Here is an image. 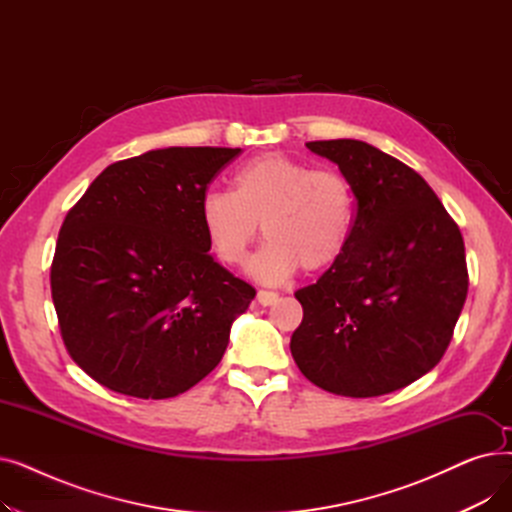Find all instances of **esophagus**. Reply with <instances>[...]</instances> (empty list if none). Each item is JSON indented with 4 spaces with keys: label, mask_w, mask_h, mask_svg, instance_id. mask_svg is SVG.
<instances>
[{
    "label": "esophagus",
    "mask_w": 512,
    "mask_h": 512,
    "mask_svg": "<svg viewBox=\"0 0 512 512\" xmlns=\"http://www.w3.org/2000/svg\"><path fill=\"white\" fill-rule=\"evenodd\" d=\"M276 301H278V294L272 292V290H259V292H257V303H259L261 307H270V305H274Z\"/></svg>",
    "instance_id": "esophagus-1"
}]
</instances>
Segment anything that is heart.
Returning a JSON list of instances; mask_svg holds the SVG:
<instances>
[{
    "label": "heart",
    "mask_w": 512,
    "mask_h": 512,
    "mask_svg": "<svg viewBox=\"0 0 512 512\" xmlns=\"http://www.w3.org/2000/svg\"><path fill=\"white\" fill-rule=\"evenodd\" d=\"M199 220L211 253L224 265H242L261 232L265 245L249 263L263 284L286 282L303 267L321 272L346 251L355 222L348 180L332 168H311L280 153L242 164L232 191H207Z\"/></svg>",
    "instance_id": "1"
}]
</instances>
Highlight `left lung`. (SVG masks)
Instances as JSON below:
<instances>
[{"mask_svg": "<svg viewBox=\"0 0 512 512\" xmlns=\"http://www.w3.org/2000/svg\"><path fill=\"white\" fill-rule=\"evenodd\" d=\"M307 147L340 168L357 209L342 257L294 292L303 321L290 353L332 394L400 390L440 363L465 305L461 230L432 186L396 157L355 139Z\"/></svg>", "mask_w": 512, "mask_h": 512, "instance_id": "8db88e82", "label": "left lung"}]
</instances>
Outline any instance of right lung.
<instances>
[{
    "mask_svg": "<svg viewBox=\"0 0 512 512\" xmlns=\"http://www.w3.org/2000/svg\"><path fill=\"white\" fill-rule=\"evenodd\" d=\"M240 149L168 147L107 166L68 211L51 299L74 363L137 398H172L226 353L255 288L209 255L199 207Z\"/></svg>",
    "mask_w": 512,
    "mask_h": 512,
    "instance_id": "add662e5",
    "label": "right lung"
}]
</instances>
